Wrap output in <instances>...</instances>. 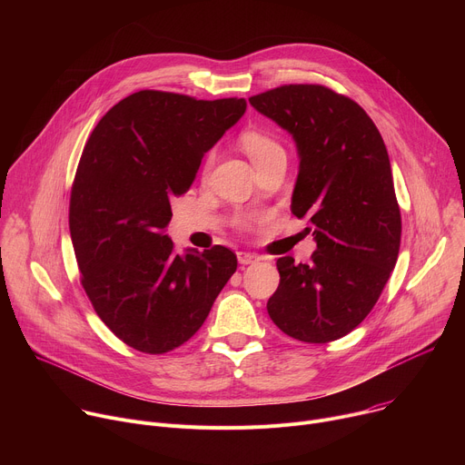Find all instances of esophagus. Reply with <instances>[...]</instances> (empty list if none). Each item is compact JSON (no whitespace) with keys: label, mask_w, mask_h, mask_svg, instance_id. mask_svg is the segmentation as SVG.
<instances>
[{"label":"esophagus","mask_w":465,"mask_h":465,"mask_svg":"<svg viewBox=\"0 0 465 465\" xmlns=\"http://www.w3.org/2000/svg\"><path fill=\"white\" fill-rule=\"evenodd\" d=\"M237 259H239L241 264H252V262L259 261V255L250 253V252H239V253H237Z\"/></svg>","instance_id":"34e87169"}]
</instances>
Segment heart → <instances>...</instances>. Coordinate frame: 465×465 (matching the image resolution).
I'll return each instance as SVG.
<instances>
[{
	"instance_id": "b5f03b06",
	"label": "heart",
	"mask_w": 465,
	"mask_h": 465,
	"mask_svg": "<svg viewBox=\"0 0 465 465\" xmlns=\"http://www.w3.org/2000/svg\"><path fill=\"white\" fill-rule=\"evenodd\" d=\"M241 145H242L244 153L248 154V158L252 160L253 165L283 153L282 145L272 136L264 134V132H257V130L242 132Z\"/></svg>"
}]
</instances>
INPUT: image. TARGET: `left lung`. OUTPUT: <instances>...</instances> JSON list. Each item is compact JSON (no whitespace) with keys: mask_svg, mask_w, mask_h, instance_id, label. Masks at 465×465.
<instances>
[{"mask_svg":"<svg viewBox=\"0 0 465 465\" xmlns=\"http://www.w3.org/2000/svg\"><path fill=\"white\" fill-rule=\"evenodd\" d=\"M250 104L289 130L300 154L292 213L309 217L307 262L280 257L267 303L285 335L325 344L346 337L377 303L401 244L390 158L371 117L322 84H283Z\"/></svg>","mask_w":465,"mask_h":465,"instance_id":"obj_1","label":"left lung"}]
</instances>
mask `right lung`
<instances>
[{
	"instance_id": "right-lung-1",
	"label": "right lung",
	"mask_w": 465,
	"mask_h": 465,
	"mask_svg": "<svg viewBox=\"0 0 465 465\" xmlns=\"http://www.w3.org/2000/svg\"><path fill=\"white\" fill-rule=\"evenodd\" d=\"M244 110L239 97L142 90L103 115L83 151L70 196L81 283L112 333L142 353L187 342L237 269L230 248L180 255L163 230L171 203Z\"/></svg>"
}]
</instances>
